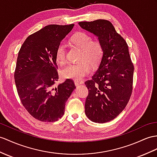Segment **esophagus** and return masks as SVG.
Segmentation results:
<instances>
[{
    "instance_id": "1",
    "label": "esophagus",
    "mask_w": 157,
    "mask_h": 157,
    "mask_svg": "<svg viewBox=\"0 0 157 157\" xmlns=\"http://www.w3.org/2000/svg\"><path fill=\"white\" fill-rule=\"evenodd\" d=\"M82 83H83V82H82V81H75V85H76V86L79 85H81V84H82Z\"/></svg>"
}]
</instances>
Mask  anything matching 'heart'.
Instances as JSON below:
<instances>
[{"label":"heart","instance_id":"obj_1","mask_svg":"<svg viewBox=\"0 0 157 157\" xmlns=\"http://www.w3.org/2000/svg\"><path fill=\"white\" fill-rule=\"evenodd\" d=\"M72 43L81 49L78 60L76 64H71L63 70L64 78L81 80L89 74L91 66L97 65L102 55V47L100 42L97 40H92L89 34L83 32L76 33L72 37ZM56 62L60 64L66 63V46L60 43L56 51Z\"/></svg>","mask_w":157,"mask_h":157}]
</instances>
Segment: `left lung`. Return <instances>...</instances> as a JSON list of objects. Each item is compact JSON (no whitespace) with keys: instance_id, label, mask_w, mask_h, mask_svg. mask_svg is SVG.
Segmentation results:
<instances>
[{"instance_id":"obj_1","label":"left lung","mask_w":157,"mask_h":157,"mask_svg":"<svg viewBox=\"0 0 157 157\" xmlns=\"http://www.w3.org/2000/svg\"><path fill=\"white\" fill-rule=\"evenodd\" d=\"M98 37L102 56L96 72L85 83L89 90L85 114L94 123L113 120L126 107L132 92L134 66L125 40L109 21L79 22Z\"/></svg>"}]
</instances>
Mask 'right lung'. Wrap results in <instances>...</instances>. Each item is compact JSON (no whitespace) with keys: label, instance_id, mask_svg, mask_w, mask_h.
I'll use <instances>...</instances> for the list:
<instances>
[{"label":"right lung","instance_id":"add662e5","mask_svg":"<svg viewBox=\"0 0 157 157\" xmlns=\"http://www.w3.org/2000/svg\"><path fill=\"white\" fill-rule=\"evenodd\" d=\"M74 25H49L30 34L22 44L17 57L14 81L22 105L36 119L55 122L63 116L65 103L75 89L67 79L59 80L56 51Z\"/></svg>","mask_w":157,"mask_h":157}]
</instances>
